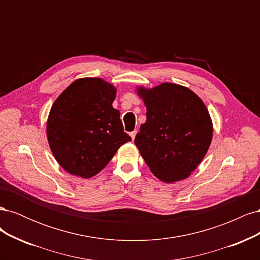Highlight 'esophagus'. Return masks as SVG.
<instances>
[{
	"label": "esophagus",
	"instance_id": "34e87169",
	"mask_svg": "<svg viewBox=\"0 0 260 260\" xmlns=\"http://www.w3.org/2000/svg\"><path fill=\"white\" fill-rule=\"evenodd\" d=\"M137 133H138V130H135V131L130 132V137L132 138V140H135V138H136V136H137Z\"/></svg>",
	"mask_w": 260,
	"mask_h": 260
}]
</instances>
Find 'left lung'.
<instances>
[{
  "label": "left lung",
  "mask_w": 260,
  "mask_h": 260,
  "mask_svg": "<svg viewBox=\"0 0 260 260\" xmlns=\"http://www.w3.org/2000/svg\"><path fill=\"white\" fill-rule=\"evenodd\" d=\"M146 106L135 143L155 177L171 183L190 176L206 155L212 122L203 101L185 86L138 88Z\"/></svg>",
  "instance_id": "8db88e82"
}]
</instances>
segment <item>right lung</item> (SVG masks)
Here are the masks:
<instances>
[{"instance_id": "obj_1", "label": "right lung", "mask_w": 260, "mask_h": 260, "mask_svg": "<svg viewBox=\"0 0 260 260\" xmlns=\"http://www.w3.org/2000/svg\"><path fill=\"white\" fill-rule=\"evenodd\" d=\"M115 86L100 78H82L54 102L46 135L55 159L70 175L91 178L131 141L120 113L113 107Z\"/></svg>"}]
</instances>
